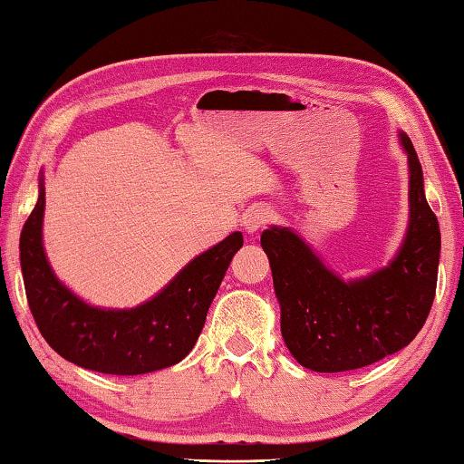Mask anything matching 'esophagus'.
<instances>
[{
    "instance_id": "34e87169",
    "label": "esophagus",
    "mask_w": 464,
    "mask_h": 464,
    "mask_svg": "<svg viewBox=\"0 0 464 464\" xmlns=\"http://www.w3.org/2000/svg\"><path fill=\"white\" fill-rule=\"evenodd\" d=\"M272 221H274V213L266 207H251L246 210V215H243V227H246V231L249 233L259 231L261 227H266Z\"/></svg>"
}]
</instances>
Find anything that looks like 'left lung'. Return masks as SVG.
<instances>
[{
	"instance_id": "1",
	"label": "left lung",
	"mask_w": 464,
	"mask_h": 464,
	"mask_svg": "<svg viewBox=\"0 0 464 464\" xmlns=\"http://www.w3.org/2000/svg\"><path fill=\"white\" fill-rule=\"evenodd\" d=\"M400 141L410 168V225L387 267L344 282L294 231L269 227L261 233L282 308L284 343L313 372H351L393 355L414 341L430 314L440 227L428 207L416 150L406 133Z\"/></svg>"
}]
</instances>
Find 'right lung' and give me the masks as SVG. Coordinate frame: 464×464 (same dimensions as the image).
Masks as SVG:
<instances>
[{
	"mask_svg": "<svg viewBox=\"0 0 464 464\" xmlns=\"http://www.w3.org/2000/svg\"><path fill=\"white\" fill-rule=\"evenodd\" d=\"M44 184L20 235V264L28 304L42 336L71 363L109 375H141L176 365L195 347L210 302L233 256L239 231L195 257L166 288L141 306H89L56 280L42 247Z\"/></svg>",
	"mask_w": 464,
	"mask_h": 464,
	"instance_id": "obj_1",
	"label": "right lung"
}]
</instances>
